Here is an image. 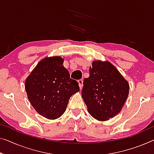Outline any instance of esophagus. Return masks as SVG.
I'll list each match as a JSON object with an SVG mask.
<instances>
[{
  "label": "esophagus",
  "mask_w": 154,
  "mask_h": 154,
  "mask_svg": "<svg viewBox=\"0 0 154 154\" xmlns=\"http://www.w3.org/2000/svg\"><path fill=\"white\" fill-rule=\"evenodd\" d=\"M77 82L79 83V86L80 89H82V87H83V79H79Z\"/></svg>",
  "instance_id": "34e87169"
}]
</instances>
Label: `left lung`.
<instances>
[{
  "instance_id": "1",
  "label": "left lung",
  "mask_w": 154,
  "mask_h": 154,
  "mask_svg": "<svg viewBox=\"0 0 154 154\" xmlns=\"http://www.w3.org/2000/svg\"><path fill=\"white\" fill-rule=\"evenodd\" d=\"M84 80L82 96L88 113L106 121L121 111L129 93V84L109 61H94Z\"/></svg>"
}]
</instances>
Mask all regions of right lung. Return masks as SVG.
I'll use <instances>...</instances> for the list:
<instances>
[{
	"label": "right lung",
	"instance_id": "add662e5",
	"mask_svg": "<svg viewBox=\"0 0 154 154\" xmlns=\"http://www.w3.org/2000/svg\"><path fill=\"white\" fill-rule=\"evenodd\" d=\"M63 63L61 57H45L38 63L25 82L32 106L49 120L62 116L70 97L79 91V84L70 77Z\"/></svg>",
	"mask_w": 154,
	"mask_h": 154
}]
</instances>
